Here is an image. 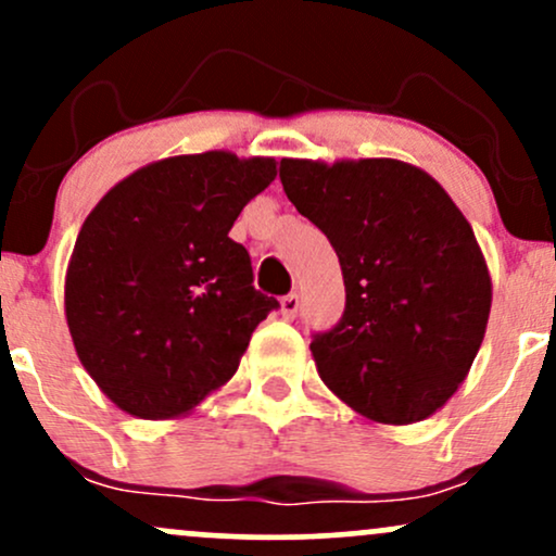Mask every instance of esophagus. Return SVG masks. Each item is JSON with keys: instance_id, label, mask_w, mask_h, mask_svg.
<instances>
[{"instance_id": "34e87169", "label": "esophagus", "mask_w": 556, "mask_h": 556, "mask_svg": "<svg viewBox=\"0 0 556 556\" xmlns=\"http://www.w3.org/2000/svg\"><path fill=\"white\" fill-rule=\"evenodd\" d=\"M279 308H282V316L287 318V321H292V318L298 316L300 298L295 295V292H290V295H285L282 300H279Z\"/></svg>"}]
</instances>
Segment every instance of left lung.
Wrapping results in <instances>:
<instances>
[{"label": "left lung", "mask_w": 556, "mask_h": 556, "mask_svg": "<svg viewBox=\"0 0 556 556\" xmlns=\"http://www.w3.org/2000/svg\"><path fill=\"white\" fill-rule=\"evenodd\" d=\"M279 180L342 266V321L311 342L321 381L374 424L433 416L486 334L491 274L473 227L400 159H282Z\"/></svg>", "instance_id": "1"}]
</instances>
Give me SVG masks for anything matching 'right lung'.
I'll list each match as a JSON object with an SVG mask.
<instances>
[{
    "label": "right lung",
    "mask_w": 556,
    "mask_h": 556,
    "mask_svg": "<svg viewBox=\"0 0 556 556\" xmlns=\"http://www.w3.org/2000/svg\"><path fill=\"white\" fill-rule=\"evenodd\" d=\"M277 159L167 156L119 180L83 222L65 274V318L96 387L127 416L193 413L238 371L277 300L253 287L229 238Z\"/></svg>",
    "instance_id": "obj_1"
}]
</instances>
